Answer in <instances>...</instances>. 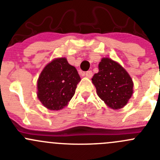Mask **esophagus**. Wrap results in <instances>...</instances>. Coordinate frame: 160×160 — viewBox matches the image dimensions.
Here are the masks:
<instances>
[{
  "mask_svg": "<svg viewBox=\"0 0 160 160\" xmlns=\"http://www.w3.org/2000/svg\"><path fill=\"white\" fill-rule=\"evenodd\" d=\"M86 76L87 78H92V72L91 71H86Z\"/></svg>",
  "mask_w": 160,
  "mask_h": 160,
  "instance_id": "obj_1",
  "label": "esophagus"
}]
</instances>
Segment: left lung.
<instances>
[{"mask_svg":"<svg viewBox=\"0 0 160 160\" xmlns=\"http://www.w3.org/2000/svg\"><path fill=\"white\" fill-rule=\"evenodd\" d=\"M92 82L100 99L112 109H120L133 94V83L127 71L112 59L103 58Z\"/></svg>","mask_w":160,"mask_h":160,"instance_id":"left-lung-1","label":"left lung"}]
</instances>
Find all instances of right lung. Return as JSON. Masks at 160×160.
Returning <instances> with one entry per match:
<instances>
[{
  "instance_id": "add662e5",
  "label": "right lung",
  "mask_w": 160,
  "mask_h": 160,
  "mask_svg": "<svg viewBox=\"0 0 160 160\" xmlns=\"http://www.w3.org/2000/svg\"><path fill=\"white\" fill-rule=\"evenodd\" d=\"M81 81L77 70L66 58H56L45 67L38 79V98L46 108L63 109Z\"/></svg>"
}]
</instances>
